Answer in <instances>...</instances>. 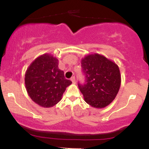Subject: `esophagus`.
<instances>
[{
    "label": "esophagus",
    "instance_id": "esophagus-1",
    "mask_svg": "<svg viewBox=\"0 0 149 149\" xmlns=\"http://www.w3.org/2000/svg\"><path fill=\"white\" fill-rule=\"evenodd\" d=\"M71 80L72 81V83H73V84H75V83H76V78H75L74 76H73L72 78H71Z\"/></svg>",
    "mask_w": 149,
    "mask_h": 149
}]
</instances>
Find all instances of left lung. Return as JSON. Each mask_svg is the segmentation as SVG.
I'll return each mask as SVG.
<instances>
[{
	"label": "left lung",
	"instance_id": "obj_1",
	"mask_svg": "<svg viewBox=\"0 0 149 149\" xmlns=\"http://www.w3.org/2000/svg\"><path fill=\"white\" fill-rule=\"evenodd\" d=\"M86 84H78L85 102L96 109L109 106L115 100L121 84L118 66L102 54H89L81 59Z\"/></svg>",
	"mask_w": 149,
	"mask_h": 149
}]
</instances>
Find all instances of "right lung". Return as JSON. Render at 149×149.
<instances>
[{
  "label": "right lung",
  "mask_w": 149,
  "mask_h": 149,
  "mask_svg": "<svg viewBox=\"0 0 149 149\" xmlns=\"http://www.w3.org/2000/svg\"><path fill=\"white\" fill-rule=\"evenodd\" d=\"M58 65L57 57L45 53L34 59L26 71V90L32 101L40 107L56 105L72 83L64 78V71L59 69Z\"/></svg>",
  "instance_id": "obj_1"
}]
</instances>
